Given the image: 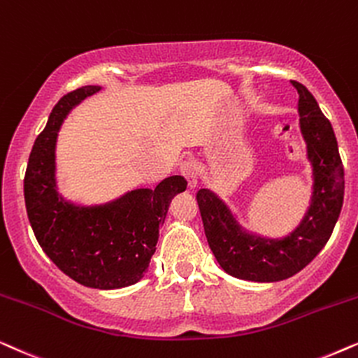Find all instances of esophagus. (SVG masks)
Segmentation results:
<instances>
[{
	"mask_svg": "<svg viewBox=\"0 0 358 358\" xmlns=\"http://www.w3.org/2000/svg\"><path fill=\"white\" fill-rule=\"evenodd\" d=\"M180 171H182V175L187 178L188 182V187L189 188H196L198 187V178H199V173H198V166L194 162H183L182 166H180Z\"/></svg>",
	"mask_w": 358,
	"mask_h": 358,
	"instance_id": "obj_1",
	"label": "esophagus"
}]
</instances>
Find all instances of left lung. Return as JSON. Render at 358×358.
Here are the masks:
<instances>
[{
	"label": "left lung",
	"instance_id": "obj_1",
	"mask_svg": "<svg viewBox=\"0 0 358 358\" xmlns=\"http://www.w3.org/2000/svg\"><path fill=\"white\" fill-rule=\"evenodd\" d=\"M298 90L299 127L313 165V196L303 221L283 239L250 234L216 193H196L204 234L226 273L249 282L271 283L301 271L327 244L344 203V165L329 119L306 87Z\"/></svg>",
	"mask_w": 358,
	"mask_h": 358
}]
</instances>
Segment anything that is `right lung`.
<instances>
[{
	"mask_svg": "<svg viewBox=\"0 0 358 358\" xmlns=\"http://www.w3.org/2000/svg\"><path fill=\"white\" fill-rule=\"evenodd\" d=\"M96 92L99 87H82L52 109L27 162L24 199L37 242L65 275L83 287L116 289L144 276L170 199L187 189V180L169 176L155 189H132L99 206L65 201L57 192V136L71 109Z\"/></svg>",
	"mask_w": 358,
	"mask_h": 358,
	"instance_id": "right-lung-1",
	"label": "right lung"
}]
</instances>
